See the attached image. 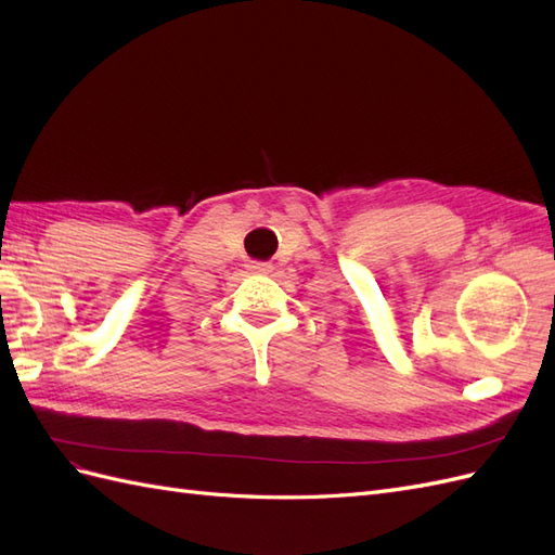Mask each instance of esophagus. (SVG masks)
<instances>
[{
    "label": "esophagus",
    "instance_id": "34e87169",
    "mask_svg": "<svg viewBox=\"0 0 555 555\" xmlns=\"http://www.w3.org/2000/svg\"><path fill=\"white\" fill-rule=\"evenodd\" d=\"M248 270L256 272V274H270V272H272V264H270V262H258V260H254L251 264H248Z\"/></svg>",
    "mask_w": 555,
    "mask_h": 555
}]
</instances>
